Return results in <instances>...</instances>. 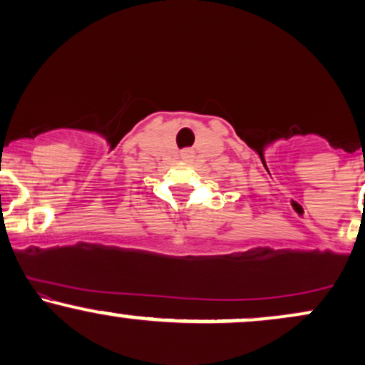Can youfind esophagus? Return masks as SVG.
Listing matches in <instances>:
<instances>
[{
  "label": "esophagus",
  "mask_w": 365,
  "mask_h": 365,
  "mask_svg": "<svg viewBox=\"0 0 365 365\" xmlns=\"http://www.w3.org/2000/svg\"><path fill=\"white\" fill-rule=\"evenodd\" d=\"M194 156H195L194 149H183L182 150V159H185V161H192V159H194Z\"/></svg>",
  "instance_id": "esophagus-1"
}]
</instances>
